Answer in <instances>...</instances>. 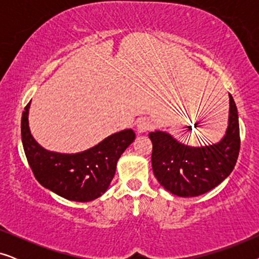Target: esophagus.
<instances>
[{
    "label": "esophagus",
    "instance_id": "obj_1",
    "mask_svg": "<svg viewBox=\"0 0 259 259\" xmlns=\"http://www.w3.org/2000/svg\"><path fill=\"white\" fill-rule=\"evenodd\" d=\"M137 128H138V131H139L140 133H143V132H146V131H148V130H151L152 128V125H151V122L148 121V120L140 119L139 121H138V123H137Z\"/></svg>",
    "mask_w": 259,
    "mask_h": 259
}]
</instances>
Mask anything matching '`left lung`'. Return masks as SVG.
I'll return each instance as SVG.
<instances>
[{
	"label": "left lung",
	"mask_w": 259,
	"mask_h": 259,
	"mask_svg": "<svg viewBox=\"0 0 259 259\" xmlns=\"http://www.w3.org/2000/svg\"><path fill=\"white\" fill-rule=\"evenodd\" d=\"M230 98L229 126L218 144L192 147L177 141L168 133H150L153 144L152 169L161 186L179 197H197L219 185L230 176L240 148L238 112Z\"/></svg>",
	"instance_id": "left-lung-1"
}]
</instances>
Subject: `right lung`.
<instances>
[{
	"mask_svg": "<svg viewBox=\"0 0 259 259\" xmlns=\"http://www.w3.org/2000/svg\"><path fill=\"white\" fill-rule=\"evenodd\" d=\"M29 105L22 113L21 136L28 164L37 182L62 198L81 203L105 193L115 175L116 162L133 143L136 133L125 130L80 153H56L45 150L31 137L28 126Z\"/></svg>",
	"mask_w": 259,
	"mask_h": 259,
	"instance_id": "right-lung-1",
	"label": "right lung"
}]
</instances>
